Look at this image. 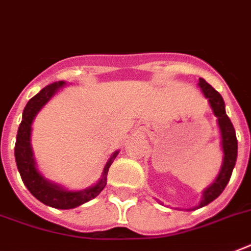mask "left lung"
Instances as JSON below:
<instances>
[{"mask_svg":"<svg viewBox=\"0 0 251 251\" xmlns=\"http://www.w3.org/2000/svg\"><path fill=\"white\" fill-rule=\"evenodd\" d=\"M198 86L204 95V98L208 100L211 110L216 117V124H218L219 133H220V145H222L223 150V163L214 182L202 191V198H201L198 206H195L194 208H187V211L202 208L222 194L223 190L226 189V183L229 182L230 176H232L233 168L236 165V160H237L236 131H234L229 117L226 116V104H224L222 95L216 90H214L212 86L207 83L203 78H199Z\"/></svg>","mask_w":251,"mask_h":251,"instance_id":"1","label":"left lung"}]
</instances>
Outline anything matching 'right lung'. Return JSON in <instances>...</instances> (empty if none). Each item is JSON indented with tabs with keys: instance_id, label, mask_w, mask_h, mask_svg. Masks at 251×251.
<instances>
[{
	"instance_id": "obj_1",
	"label": "right lung",
	"mask_w": 251,
	"mask_h": 251,
	"mask_svg": "<svg viewBox=\"0 0 251 251\" xmlns=\"http://www.w3.org/2000/svg\"><path fill=\"white\" fill-rule=\"evenodd\" d=\"M65 86H66V82L64 80L54 82L44 87L39 94L35 95L32 99H29V101L23 109L22 122L18 127L14 155H15V161H17L18 171L21 173L22 181L25 182V187L35 198L53 208L70 210L96 198L101 193L106 185V176H108L109 167L120 151H114L106 160L105 165L102 168L101 177L99 178L98 182L83 190H69L60 183L53 182L41 175L40 171L37 169L36 159H35L32 145H31L33 120L37 113L44 108L45 104Z\"/></svg>"
}]
</instances>
